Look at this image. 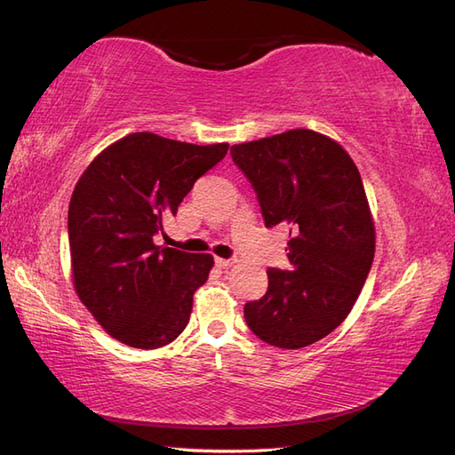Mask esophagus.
<instances>
[{
    "label": "esophagus",
    "mask_w": 455,
    "mask_h": 455,
    "mask_svg": "<svg viewBox=\"0 0 455 455\" xmlns=\"http://www.w3.org/2000/svg\"><path fill=\"white\" fill-rule=\"evenodd\" d=\"M236 262V259H233V258H215V264L219 266V267H228V266H233Z\"/></svg>",
    "instance_id": "esophagus-1"
}]
</instances>
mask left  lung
<instances>
[{"mask_svg":"<svg viewBox=\"0 0 455 455\" xmlns=\"http://www.w3.org/2000/svg\"><path fill=\"white\" fill-rule=\"evenodd\" d=\"M266 227L289 225L291 267L267 269V291L244 305L259 340L297 350L331 334L352 311L371 269L375 228L354 160L308 129L235 144Z\"/></svg>","mask_w":455,"mask_h":455,"instance_id":"1","label":"left lung"}]
</instances>
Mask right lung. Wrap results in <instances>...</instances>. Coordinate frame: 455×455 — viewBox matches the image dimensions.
I'll return each mask as SVG.
<instances>
[{
	"label": "right lung",
	"instance_id": "1",
	"mask_svg": "<svg viewBox=\"0 0 455 455\" xmlns=\"http://www.w3.org/2000/svg\"><path fill=\"white\" fill-rule=\"evenodd\" d=\"M227 150V142L197 147L132 132L105 148L76 183L68 209L74 287L119 342L154 350L188 326L212 256L156 246L154 236Z\"/></svg>",
	"mask_w": 455,
	"mask_h": 455
}]
</instances>
